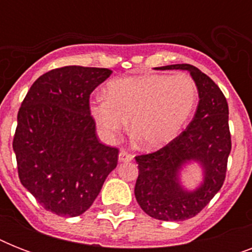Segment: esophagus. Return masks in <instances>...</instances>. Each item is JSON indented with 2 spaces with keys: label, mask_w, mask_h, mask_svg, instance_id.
Wrapping results in <instances>:
<instances>
[{
  "label": "esophagus",
  "mask_w": 252,
  "mask_h": 252,
  "mask_svg": "<svg viewBox=\"0 0 252 252\" xmlns=\"http://www.w3.org/2000/svg\"><path fill=\"white\" fill-rule=\"evenodd\" d=\"M133 159V156L126 150H120V153H119V161L120 162H130Z\"/></svg>",
  "instance_id": "1"
}]
</instances>
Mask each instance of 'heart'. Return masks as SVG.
Here are the masks:
<instances>
[{"mask_svg":"<svg viewBox=\"0 0 252 252\" xmlns=\"http://www.w3.org/2000/svg\"><path fill=\"white\" fill-rule=\"evenodd\" d=\"M197 89L187 74H142L107 85V96L90 104L91 116L106 137L128 126L142 146L158 149L183 129L195 108Z\"/></svg>","mask_w":252,"mask_h":252,"instance_id":"obj_1","label":"heart"}]
</instances>
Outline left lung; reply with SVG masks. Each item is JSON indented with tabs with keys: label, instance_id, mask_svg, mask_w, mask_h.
Returning a JSON list of instances; mask_svg holds the SVG:
<instances>
[{
	"label": "left lung",
	"instance_id": "obj_1",
	"mask_svg": "<svg viewBox=\"0 0 252 252\" xmlns=\"http://www.w3.org/2000/svg\"><path fill=\"white\" fill-rule=\"evenodd\" d=\"M159 70H188L199 91V104L186 129L157 152L136 157L138 178L134 196L146 215L162 221L192 219L221 189L231 150L229 107L220 87L189 64L161 66ZM189 160L199 161L204 182L195 191L180 186L179 170Z\"/></svg>",
	"mask_w": 252,
	"mask_h": 252
}]
</instances>
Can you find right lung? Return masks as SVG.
<instances>
[{
	"label": "right lung",
	"mask_w": 252,
	"mask_h": 252,
	"mask_svg": "<svg viewBox=\"0 0 252 252\" xmlns=\"http://www.w3.org/2000/svg\"><path fill=\"white\" fill-rule=\"evenodd\" d=\"M111 73L77 65L49 70L18 111L13 149L21 183L57 216L86 212L118 165V148L99 142L90 112V94Z\"/></svg>",
	"instance_id": "obj_1"
}]
</instances>
